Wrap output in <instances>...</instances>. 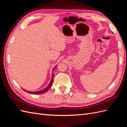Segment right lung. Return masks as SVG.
Returning <instances> with one entry per match:
<instances>
[{"mask_svg": "<svg viewBox=\"0 0 127 127\" xmlns=\"http://www.w3.org/2000/svg\"><path fill=\"white\" fill-rule=\"evenodd\" d=\"M52 79H51V80L50 83V84L48 85V86L45 87V88H44L43 90H42L41 91H37V92H29V91H25L24 90H23L24 91H25L26 92H27V93H30V94H42V93H45V92H47L48 90H49V89H50V88L52 86V82H53V75L52 74Z\"/></svg>", "mask_w": 127, "mask_h": 127, "instance_id": "obj_1", "label": "right lung"}]
</instances>
